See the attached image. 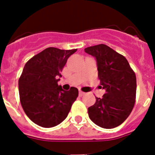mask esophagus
<instances>
[{"label":"esophagus","mask_w":155,"mask_h":155,"mask_svg":"<svg viewBox=\"0 0 155 155\" xmlns=\"http://www.w3.org/2000/svg\"><path fill=\"white\" fill-rule=\"evenodd\" d=\"M84 94H85V93L84 92V91H79V95L80 96H83Z\"/></svg>","instance_id":"34e87169"}]
</instances>
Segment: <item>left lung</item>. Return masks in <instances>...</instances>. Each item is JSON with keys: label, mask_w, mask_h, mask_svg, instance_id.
<instances>
[{"label": "left lung", "mask_w": 155, "mask_h": 155, "mask_svg": "<svg viewBox=\"0 0 155 155\" xmlns=\"http://www.w3.org/2000/svg\"><path fill=\"white\" fill-rule=\"evenodd\" d=\"M96 58L102 98L87 109L89 118L98 127L112 129L127 119L136 102L137 78L125 57L105 44L84 49Z\"/></svg>", "instance_id": "1"}]
</instances>
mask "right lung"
I'll list each match as a JSON object with an SVG mask.
<instances>
[{
	"instance_id": "obj_1",
	"label": "right lung",
	"mask_w": 155,
	"mask_h": 155,
	"mask_svg": "<svg viewBox=\"0 0 155 155\" xmlns=\"http://www.w3.org/2000/svg\"><path fill=\"white\" fill-rule=\"evenodd\" d=\"M76 51L46 48L25 65L18 79L20 102L37 125L50 128L62 123L78 96L77 87L64 91L57 84L68 59Z\"/></svg>"
}]
</instances>
